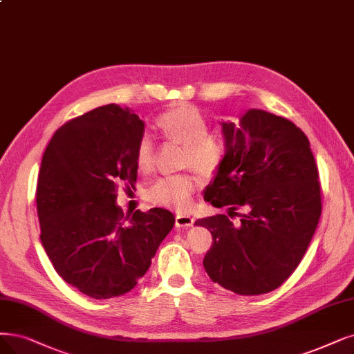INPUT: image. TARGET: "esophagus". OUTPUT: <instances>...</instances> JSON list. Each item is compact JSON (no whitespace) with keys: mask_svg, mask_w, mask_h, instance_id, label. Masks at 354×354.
Here are the masks:
<instances>
[{"mask_svg":"<svg viewBox=\"0 0 354 354\" xmlns=\"http://www.w3.org/2000/svg\"><path fill=\"white\" fill-rule=\"evenodd\" d=\"M193 222H194V219L190 215L178 214L176 216V226H177V228H189V226L193 225Z\"/></svg>","mask_w":354,"mask_h":354,"instance_id":"1","label":"esophagus"}]
</instances>
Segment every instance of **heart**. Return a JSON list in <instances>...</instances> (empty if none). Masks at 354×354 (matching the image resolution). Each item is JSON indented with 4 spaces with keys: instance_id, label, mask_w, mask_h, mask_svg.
I'll list each match as a JSON object with an SVG mask.
<instances>
[{
    "instance_id": "heart-1",
    "label": "heart",
    "mask_w": 354,
    "mask_h": 354,
    "mask_svg": "<svg viewBox=\"0 0 354 354\" xmlns=\"http://www.w3.org/2000/svg\"><path fill=\"white\" fill-rule=\"evenodd\" d=\"M157 124L165 139L185 147L183 165L193 167L203 176L218 173L225 157L223 139L209 132V122L199 109L192 104L177 106L162 113ZM153 160V142L145 135L136 145L135 164L139 171L148 173ZM196 186L194 176L189 173L162 177L148 190V201L158 206L186 210L192 205Z\"/></svg>"
}]
</instances>
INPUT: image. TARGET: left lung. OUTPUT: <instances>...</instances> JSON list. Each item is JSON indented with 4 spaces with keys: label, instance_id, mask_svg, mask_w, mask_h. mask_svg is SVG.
<instances>
[{
    "label": "left lung",
    "instance_id": "1",
    "mask_svg": "<svg viewBox=\"0 0 354 354\" xmlns=\"http://www.w3.org/2000/svg\"><path fill=\"white\" fill-rule=\"evenodd\" d=\"M226 152L205 201L240 216L197 219L214 238L209 277L236 295L277 289L299 266L321 216L318 168L306 135L290 120L250 109L222 123ZM244 207L245 214L236 209Z\"/></svg>",
    "mask_w": 354,
    "mask_h": 354
}]
</instances>
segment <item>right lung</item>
<instances>
[{
    "mask_svg": "<svg viewBox=\"0 0 354 354\" xmlns=\"http://www.w3.org/2000/svg\"><path fill=\"white\" fill-rule=\"evenodd\" d=\"M144 131L128 107L102 106L62 124L41 158V245L56 273L94 299L132 290L174 226L167 209L124 215L116 205L120 185L135 187Z\"/></svg>",
    "mask_w": 354,
    "mask_h": 354,
    "instance_id": "add662e5",
    "label": "right lung"
}]
</instances>
